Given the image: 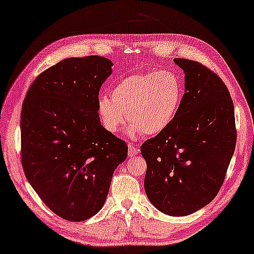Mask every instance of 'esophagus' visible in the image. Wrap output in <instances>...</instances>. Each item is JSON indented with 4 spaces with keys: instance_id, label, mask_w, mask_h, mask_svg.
<instances>
[{
    "instance_id": "34e87169",
    "label": "esophagus",
    "mask_w": 254,
    "mask_h": 254,
    "mask_svg": "<svg viewBox=\"0 0 254 254\" xmlns=\"http://www.w3.org/2000/svg\"><path fill=\"white\" fill-rule=\"evenodd\" d=\"M139 153V148L133 143H128V150H127V154H128V157H132V156H135Z\"/></svg>"
}]
</instances>
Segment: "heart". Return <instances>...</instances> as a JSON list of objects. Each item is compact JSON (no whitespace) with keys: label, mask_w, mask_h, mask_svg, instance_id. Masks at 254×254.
Instances as JSON below:
<instances>
[{"label":"heart","mask_w":254,"mask_h":254,"mask_svg":"<svg viewBox=\"0 0 254 254\" xmlns=\"http://www.w3.org/2000/svg\"><path fill=\"white\" fill-rule=\"evenodd\" d=\"M183 83L175 71L150 70L120 79L111 90V97L100 96L98 116L103 127L115 133L127 119L130 137L140 133L156 135L175 120L183 100ZM127 116H125V113Z\"/></svg>","instance_id":"b5f03b06"}]
</instances>
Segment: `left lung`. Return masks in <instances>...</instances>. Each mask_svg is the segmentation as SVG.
I'll return each instance as SVG.
<instances>
[{
    "instance_id": "left-lung-1",
    "label": "left lung",
    "mask_w": 254,
    "mask_h": 254,
    "mask_svg": "<svg viewBox=\"0 0 254 254\" xmlns=\"http://www.w3.org/2000/svg\"><path fill=\"white\" fill-rule=\"evenodd\" d=\"M185 93L168 128L142 143L145 190L163 213L181 217L207 205L224 184L236 146L235 113L222 79L197 62L175 59Z\"/></svg>"
}]
</instances>
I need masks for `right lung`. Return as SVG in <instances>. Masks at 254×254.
<instances>
[{
  "mask_svg": "<svg viewBox=\"0 0 254 254\" xmlns=\"http://www.w3.org/2000/svg\"><path fill=\"white\" fill-rule=\"evenodd\" d=\"M113 63L99 56L67 58L35 78L22 103L21 164L30 186L68 221L86 220L107 198L126 141L101 126L99 90Z\"/></svg>",
  "mask_w": 254,
  "mask_h": 254,
  "instance_id": "1",
  "label": "right lung"
}]
</instances>
